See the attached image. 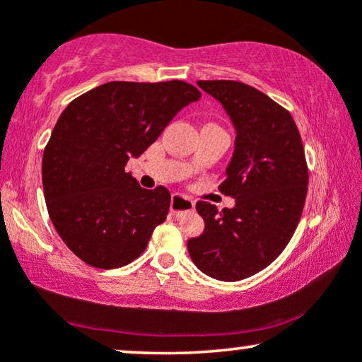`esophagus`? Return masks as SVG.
I'll use <instances>...</instances> for the list:
<instances>
[{"label":"esophagus","instance_id":"34e87169","mask_svg":"<svg viewBox=\"0 0 362 362\" xmlns=\"http://www.w3.org/2000/svg\"><path fill=\"white\" fill-rule=\"evenodd\" d=\"M170 209L175 216L181 217L187 214V212H194V201L182 194H173L171 196V204Z\"/></svg>","mask_w":362,"mask_h":362}]
</instances>
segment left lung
Here are the masks:
<instances>
[{
    "label": "left lung",
    "mask_w": 362,
    "mask_h": 362,
    "mask_svg": "<svg viewBox=\"0 0 362 362\" xmlns=\"http://www.w3.org/2000/svg\"><path fill=\"white\" fill-rule=\"evenodd\" d=\"M197 86L221 103L235 130L219 186L235 206L219 211L197 202L204 232L187 240V252L202 274L237 281L269 267L298 226L308 189L303 143L290 113L257 88L235 81Z\"/></svg>",
    "instance_id": "left-lung-1"
}]
</instances>
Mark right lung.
I'll return each instance as SVG.
<instances>
[{"label": "right lung", "mask_w": 362, "mask_h": 362, "mask_svg": "<svg viewBox=\"0 0 362 362\" xmlns=\"http://www.w3.org/2000/svg\"><path fill=\"white\" fill-rule=\"evenodd\" d=\"M201 92L182 81L108 82L69 103L42 156L44 197L54 227L86 264L117 269L146 249L171 194L143 189L125 171Z\"/></svg>", "instance_id": "right-lung-1"}]
</instances>
